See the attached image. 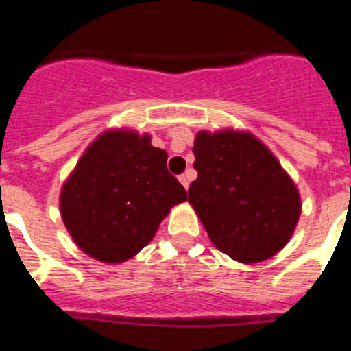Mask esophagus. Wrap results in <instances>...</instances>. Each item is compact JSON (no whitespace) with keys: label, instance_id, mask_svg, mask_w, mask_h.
I'll use <instances>...</instances> for the list:
<instances>
[{"label":"esophagus","instance_id":"1","mask_svg":"<svg viewBox=\"0 0 351 351\" xmlns=\"http://www.w3.org/2000/svg\"><path fill=\"white\" fill-rule=\"evenodd\" d=\"M178 180H180V183L183 184V186L188 189V186H189V178H188V175H180Z\"/></svg>","mask_w":351,"mask_h":351}]
</instances>
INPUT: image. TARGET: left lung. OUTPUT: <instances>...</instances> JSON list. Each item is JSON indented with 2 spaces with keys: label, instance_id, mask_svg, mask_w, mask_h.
<instances>
[{
  "label": "left lung",
  "instance_id": "8db88e82",
  "mask_svg": "<svg viewBox=\"0 0 351 351\" xmlns=\"http://www.w3.org/2000/svg\"><path fill=\"white\" fill-rule=\"evenodd\" d=\"M188 203L211 243L243 264L263 263L285 247L302 213L299 189L251 132L196 134Z\"/></svg>",
  "mask_w": 351,
  "mask_h": 351
}]
</instances>
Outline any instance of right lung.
<instances>
[{
    "label": "right lung",
    "instance_id": "1",
    "mask_svg": "<svg viewBox=\"0 0 351 351\" xmlns=\"http://www.w3.org/2000/svg\"><path fill=\"white\" fill-rule=\"evenodd\" d=\"M167 158L152 135L123 127L88 145L59 195L64 226L80 251L120 264L150 243L171 208L188 199Z\"/></svg>",
    "mask_w": 351,
    "mask_h": 351
}]
</instances>
